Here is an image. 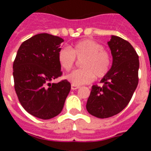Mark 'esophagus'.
I'll return each mask as SVG.
<instances>
[{"label": "esophagus", "instance_id": "esophagus-1", "mask_svg": "<svg viewBox=\"0 0 151 151\" xmlns=\"http://www.w3.org/2000/svg\"><path fill=\"white\" fill-rule=\"evenodd\" d=\"M79 87H80V86H76V85H71V89H72V90H77V89H78Z\"/></svg>", "mask_w": 151, "mask_h": 151}]
</instances>
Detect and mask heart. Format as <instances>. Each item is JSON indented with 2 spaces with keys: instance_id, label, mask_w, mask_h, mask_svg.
Instances as JSON below:
<instances>
[{
  "instance_id": "heart-1",
  "label": "heart",
  "mask_w": 151,
  "mask_h": 151,
  "mask_svg": "<svg viewBox=\"0 0 151 151\" xmlns=\"http://www.w3.org/2000/svg\"><path fill=\"white\" fill-rule=\"evenodd\" d=\"M76 59L81 60L82 69L73 71L66 76L73 85L80 86L91 82L96 76L102 78L111 69V53L104 48L101 43L92 40H83L69 47H63L57 54L60 67L69 72L76 64Z\"/></svg>"
}]
</instances>
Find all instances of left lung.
Instances as JSON below:
<instances>
[{
  "label": "left lung",
  "mask_w": 151,
  "mask_h": 151,
  "mask_svg": "<svg viewBox=\"0 0 151 151\" xmlns=\"http://www.w3.org/2000/svg\"><path fill=\"white\" fill-rule=\"evenodd\" d=\"M112 55V65L101 82L92 86L86 110L98 118H108L120 113L129 104L138 84V55L122 38L111 35L108 42Z\"/></svg>",
  "instance_id": "obj_1"
}]
</instances>
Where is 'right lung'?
<instances>
[{
	"mask_svg": "<svg viewBox=\"0 0 151 151\" xmlns=\"http://www.w3.org/2000/svg\"><path fill=\"white\" fill-rule=\"evenodd\" d=\"M64 40L52 35H35L22 43L13 65L14 89L28 113L48 120L62 111L71 85L67 80L51 84L62 75L57 60Z\"/></svg>",
	"mask_w": 151,
	"mask_h": 151,
	"instance_id": "right-lung-1",
	"label": "right lung"
}]
</instances>
